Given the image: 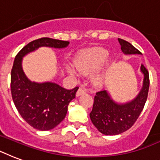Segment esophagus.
I'll return each instance as SVG.
<instances>
[{
	"label": "esophagus",
	"mask_w": 160,
	"mask_h": 160,
	"mask_svg": "<svg viewBox=\"0 0 160 160\" xmlns=\"http://www.w3.org/2000/svg\"><path fill=\"white\" fill-rule=\"evenodd\" d=\"M85 90L83 89V88H80L79 90H78L77 93H76V96H80V95H83V94H85Z\"/></svg>",
	"instance_id": "obj_1"
}]
</instances>
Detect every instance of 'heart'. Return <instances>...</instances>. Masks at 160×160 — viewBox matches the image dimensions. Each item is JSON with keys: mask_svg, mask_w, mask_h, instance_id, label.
<instances>
[{"mask_svg": "<svg viewBox=\"0 0 160 160\" xmlns=\"http://www.w3.org/2000/svg\"><path fill=\"white\" fill-rule=\"evenodd\" d=\"M109 57L108 51L104 49H96L89 53L83 54L75 61V65L80 72L85 75H90L99 70ZM71 74H75L72 69L69 70ZM105 79V73H99L92 78V83L95 86H101Z\"/></svg>", "mask_w": 160, "mask_h": 160, "instance_id": "1", "label": "heart"}]
</instances>
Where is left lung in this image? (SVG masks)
Listing matches in <instances>:
<instances>
[{"label": "left lung", "instance_id": "1", "mask_svg": "<svg viewBox=\"0 0 160 160\" xmlns=\"http://www.w3.org/2000/svg\"><path fill=\"white\" fill-rule=\"evenodd\" d=\"M121 51L125 55H141L134 46L123 39H118ZM141 72L144 74V80L139 95L130 102L118 104L112 100L106 90L96 93L90 117L93 124L100 133L105 135H116L126 131L133 126L146 102L149 88V72L141 65Z\"/></svg>", "mask_w": 160, "mask_h": 160}]
</instances>
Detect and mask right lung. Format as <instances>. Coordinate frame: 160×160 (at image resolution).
Here are the masks:
<instances>
[{
  "instance_id": "obj_1",
  "label": "right lung",
  "mask_w": 160,
  "mask_h": 160,
  "mask_svg": "<svg viewBox=\"0 0 160 160\" xmlns=\"http://www.w3.org/2000/svg\"><path fill=\"white\" fill-rule=\"evenodd\" d=\"M69 41L37 39L24 46L16 55L11 74V90L16 109L31 126L38 130H50L65 119L68 105L79 87L66 90L52 82H31L22 70V58L41 46L65 48Z\"/></svg>"
}]
</instances>
